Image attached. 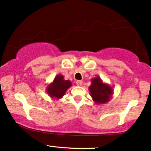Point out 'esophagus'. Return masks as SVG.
Masks as SVG:
<instances>
[{"mask_svg":"<svg viewBox=\"0 0 151 151\" xmlns=\"http://www.w3.org/2000/svg\"><path fill=\"white\" fill-rule=\"evenodd\" d=\"M76 83L77 84V85H78V86H81V85H83V81H77L76 82Z\"/></svg>","mask_w":151,"mask_h":151,"instance_id":"obj_1","label":"esophagus"}]
</instances>
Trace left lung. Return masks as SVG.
Returning a JSON list of instances; mask_svg holds the SVG:
<instances>
[{
    "mask_svg": "<svg viewBox=\"0 0 151 151\" xmlns=\"http://www.w3.org/2000/svg\"><path fill=\"white\" fill-rule=\"evenodd\" d=\"M90 95L96 104H104L112 98L113 89L111 85L104 83L99 76L91 79V85L89 87Z\"/></svg>",
    "mask_w": 151,
    "mask_h": 151,
    "instance_id": "8db88e82",
    "label": "left lung"
}]
</instances>
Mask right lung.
<instances>
[{
    "mask_svg": "<svg viewBox=\"0 0 151 151\" xmlns=\"http://www.w3.org/2000/svg\"><path fill=\"white\" fill-rule=\"evenodd\" d=\"M72 83L70 81L64 80L63 75L59 74L55 76L52 83L46 87V92L53 99H59L66 94L67 90L71 87Z\"/></svg>",
    "mask_w": 151,
    "mask_h": 151,
    "instance_id": "add662e5",
    "label": "right lung"
}]
</instances>
